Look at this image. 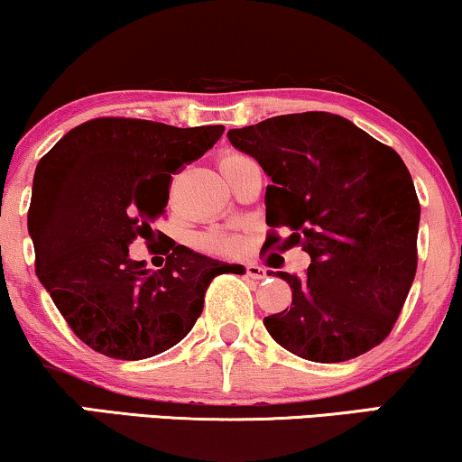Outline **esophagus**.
Instances as JSON below:
<instances>
[{"label":"esophagus","mask_w":462,"mask_h":462,"mask_svg":"<svg viewBox=\"0 0 462 462\" xmlns=\"http://www.w3.org/2000/svg\"><path fill=\"white\" fill-rule=\"evenodd\" d=\"M245 273H247V277L255 279V282H262L266 277V271L260 264H247L245 266Z\"/></svg>","instance_id":"obj_1"}]
</instances>
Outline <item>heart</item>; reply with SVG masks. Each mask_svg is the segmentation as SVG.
I'll list each match as a JSON object with an SVG mask.
<instances>
[{"label":"heart","mask_w":462,"mask_h":462,"mask_svg":"<svg viewBox=\"0 0 462 462\" xmlns=\"http://www.w3.org/2000/svg\"><path fill=\"white\" fill-rule=\"evenodd\" d=\"M238 157H243L236 151H226L224 155L219 157V166H224L227 162H235ZM238 238L230 235H221V232H208V235H202L198 238V247L204 251H211V254H227V251H235L238 247Z\"/></svg>","instance_id":"obj_1"}]
</instances>
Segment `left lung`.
<instances>
[{
    "label": "left lung",
    "mask_w": 462,
    "mask_h": 462,
    "mask_svg": "<svg viewBox=\"0 0 462 462\" xmlns=\"http://www.w3.org/2000/svg\"><path fill=\"white\" fill-rule=\"evenodd\" d=\"M227 138L273 180L266 224L288 227V247L311 255L302 277L274 273L290 283L291 305L264 318L268 335L326 365L379 346L418 266L420 202L399 153L332 113L273 116Z\"/></svg>",
    "instance_id": "obj_1"
}]
</instances>
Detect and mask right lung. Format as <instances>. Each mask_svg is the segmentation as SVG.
<instances>
[{"mask_svg":"<svg viewBox=\"0 0 462 462\" xmlns=\"http://www.w3.org/2000/svg\"><path fill=\"white\" fill-rule=\"evenodd\" d=\"M221 134L224 125L100 116L38 162L27 213L36 274L85 346L116 360L166 352L194 328L213 279L245 273L172 238L160 271L130 258L136 238H153L172 174Z\"/></svg>","mask_w":462,"mask_h":462,"instance_id":"add662e5","label":"right lung"}]
</instances>
